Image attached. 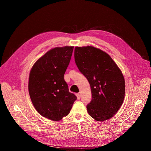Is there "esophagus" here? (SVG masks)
I'll list each match as a JSON object with an SVG mask.
<instances>
[{"label":"esophagus","instance_id":"obj_1","mask_svg":"<svg viewBox=\"0 0 151 151\" xmlns=\"http://www.w3.org/2000/svg\"><path fill=\"white\" fill-rule=\"evenodd\" d=\"M76 96L77 97V99L78 100H80V93H76Z\"/></svg>","mask_w":151,"mask_h":151}]
</instances>
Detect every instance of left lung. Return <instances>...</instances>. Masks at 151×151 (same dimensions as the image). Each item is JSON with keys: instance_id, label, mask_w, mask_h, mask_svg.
<instances>
[{"instance_id": "obj_1", "label": "left lung", "mask_w": 151, "mask_h": 151, "mask_svg": "<svg viewBox=\"0 0 151 151\" xmlns=\"http://www.w3.org/2000/svg\"><path fill=\"white\" fill-rule=\"evenodd\" d=\"M75 60L90 85L88 114L101 122L113 117L123 104L125 91L124 77L118 66L107 53L91 46L75 47Z\"/></svg>"}]
</instances>
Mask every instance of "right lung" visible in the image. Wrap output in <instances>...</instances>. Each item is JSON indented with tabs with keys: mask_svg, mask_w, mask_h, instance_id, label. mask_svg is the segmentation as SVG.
Masks as SVG:
<instances>
[{
	"mask_svg": "<svg viewBox=\"0 0 151 151\" xmlns=\"http://www.w3.org/2000/svg\"><path fill=\"white\" fill-rule=\"evenodd\" d=\"M73 46L56 47L34 64L29 77V93L38 113L53 121L69 114L76 96L69 91L64 75Z\"/></svg>",
	"mask_w": 151,
	"mask_h": 151,
	"instance_id": "1",
	"label": "right lung"
}]
</instances>
